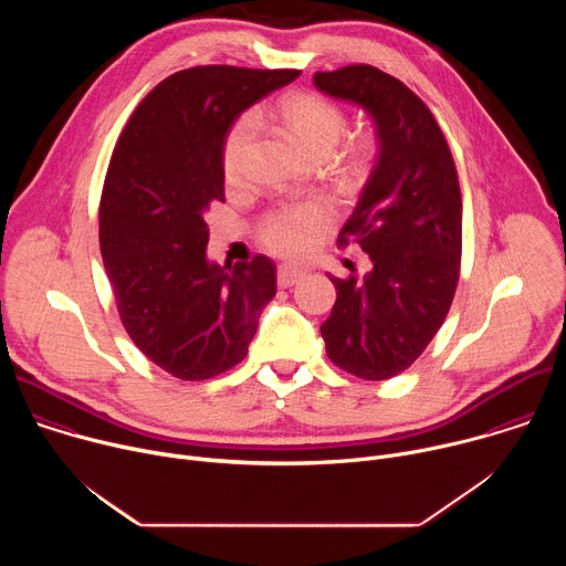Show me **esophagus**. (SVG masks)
<instances>
[{
	"label": "esophagus",
	"instance_id": "34e87169",
	"mask_svg": "<svg viewBox=\"0 0 566 566\" xmlns=\"http://www.w3.org/2000/svg\"><path fill=\"white\" fill-rule=\"evenodd\" d=\"M304 275H306L304 269H300V266H295V264H280V266H277V284L284 286V289L297 284Z\"/></svg>",
	"mask_w": 566,
	"mask_h": 566
}]
</instances>
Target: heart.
<instances>
[{
    "instance_id": "obj_1",
    "label": "heart",
    "mask_w": 566,
    "mask_h": 566,
    "mask_svg": "<svg viewBox=\"0 0 566 566\" xmlns=\"http://www.w3.org/2000/svg\"><path fill=\"white\" fill-rule=\"evenodd\" d=\"M277 116L297 140V145L311 158H327L347 132L345 112L308 92H293L277 103ZM258 134V120L253 114L239 116L226 132L221 145V170L228 184H237L244 172L247 154ZM374 143L369 138H356L345 147V160L352 172L365 168L371 156ZM334 219V208L325 199H313L304 203L280 206L271 210L260 226L262 247L277 255L295 258L306 253L315 239Z\"/></svg>"
}]
</instances>
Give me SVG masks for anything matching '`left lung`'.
Segmentation results:
<instances>
[{"mask_svg":"<svg viewBox=\"0 0 566 566\" xmlns=\"http://www.w3.org/2000/svg\"><path fill=\"white\" fill-rule=\"evenodd\" d=\"M315 87L371 116L376 166L338 234L371 260L363 277H332L336 304L319 327L340 369L385 380L406 371L450 311L461 266V190L428 105L394 75L352 64L317 71Z\"/></svg>","mask_w":566,"mask_h":566,"instance_id":"left-lung-1","label":"left lung"}]
</instances>
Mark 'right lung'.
Masks as SVG:
<instances>
[{
	"instance_id": "1",
	"label": "right lung",
	"mask_w": 566,
	"mask_h": 566,
	"mask_svg": "<svg viewBox=\"0 0 566 566\" xmlns=\"http://www.w3.org/2000/svg\"><path fill=\"white\" fill-rule=\"evenodd\" d=\"M295 69L192 66L158 83L125 125L101 197V253L134 345L181 380H206L249 354L275 295L266 255L206 258V212L223 201L221 145L232 120L289 85Z\"/></svg>"
}]
</instances>
